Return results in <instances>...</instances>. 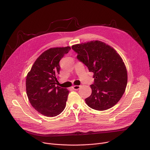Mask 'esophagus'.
Segmentation results:
<instances>
[{
	"label": "esophagus",
	"mask_w": 150,
	"mask_h": 150,
	"mask_svg": "<svg viewBox=\"0 0 150 150\" xmlns=\"http://www.w3.org/2000/svg\"><path fill=\"white\" fill-rule=\"evenodd\" d=\"M80 87H81V86H74L72 87V88L74 90H76V91H77V90L80 88Z\"/></svg>",
	"instance_id": "34e87169"
}]
</instances>
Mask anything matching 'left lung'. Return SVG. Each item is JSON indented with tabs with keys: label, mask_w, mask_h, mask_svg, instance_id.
<instances>
[{
	"label": "left lung",
	"mask_w": 150,
	"mask_h": 150,
	"mask_svg": "<svg viewBox=\"0 0 150 150\" xmlns=\"http://www.w3.org/2000/svg\"><path fill=\"white\" fill-rule=\"evenodd\" d=\"M77 58L93 72L92 94L85 99L88 107L103 111L120 100L127 84V71L122 58L112 47L101 41L73 45Z\"/></svg>",
	"instance_id": "8db88e82"
}]
</instances>
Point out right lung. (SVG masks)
Segmentation results:
<instances>
[{
	"mask_svg": "<svg viewBox=\"0 0 150 150\" xmlns=\"http://www.w3.org/2000/svg\"><path fill=\"white\" fill-rule=\"evenodd\" d=\"M71 49L67 46L47 49L37 58L26 76L29 101L37 112L45 116H56L66 107L69 91L55 86L60 70L59 62Z\"/></svg>",
	"mask_w": 150,
	"mask_h": 150,
	"instance_id": "1",
	"label": "right lung"
}]
</instances>
